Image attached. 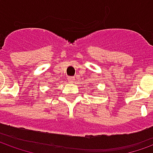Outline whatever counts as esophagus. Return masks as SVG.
<instances>
[{
	"instance_id": "obj_1",
	"label": "esophagus",
	"mask_w": 153,
	"mask_h": 153,
	"mask_svg": "<svg viewBox=\"0 0 153 153\" xmlns=\"http://www.w3.org/2000/svg\"><path fill=\"white\" fill-rule=\"evenodd\" d=\"M67 79H68V82H69V83H73L74 81V77H68Z\"/></svg>"
}]
</instances>
